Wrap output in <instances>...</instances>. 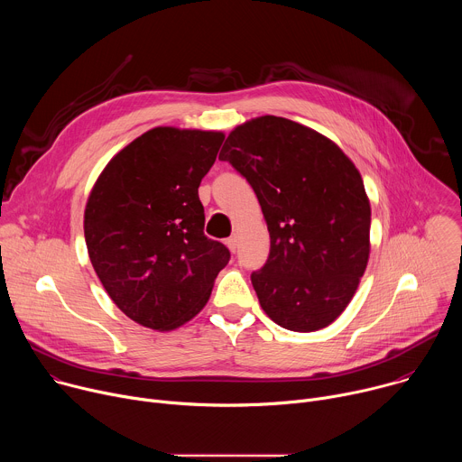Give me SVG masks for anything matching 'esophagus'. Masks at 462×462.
Listing matches in <instances>:
<instances>
[{"instance_id":"34e87169","label":"esophagus","mask_w":462,"mask_h":462,"mask_svg":"<svg viewBox=\"0 0 462 462\" xmlns=\"http://www.w3.org/2000/svg\"><path fill=\"white\" fill-rule=\"evenodd\" d=\"M226 246L230 248V252H236V248H237V237H236V236L228 237V239H226Z\"/></svg>"}]
</instances>
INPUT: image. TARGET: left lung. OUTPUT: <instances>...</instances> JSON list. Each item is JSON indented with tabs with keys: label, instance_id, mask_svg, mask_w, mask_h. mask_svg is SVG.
Instances as JSON below:
<instances>
[{
	"label": "left lung",
	"instance_id": "8db88e82",
	"mask_svg": "<svg viewBox=\"0 0 462 462\" xmlns=\"http://www.w3.org/2000/svg\"><path fill=\"white\" fill-rule=\"evenodd\" d=\"M254 188L271 254L250 280L283 328L312 333L353 300L369 259L371 205L353 161L325 135L265 115L232 129L219 153Z\"/></svg>",
	"mask_w": 462,
	"mask_h": 462
}]
</instances>
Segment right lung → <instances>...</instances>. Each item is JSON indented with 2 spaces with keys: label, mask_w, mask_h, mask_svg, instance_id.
I'll use <instances>...</instances> for the list:
<instances>
[{
  "label": "right lung",
  "mask_w": 462,
  "mask_h": 462,
  "mask_svg": "<svg viewBox=\"0 0 462 462\" xmlns=\"http://www.w3.org/2000/svg\"><path fill=\"white\" fill-rule=\"evenodd\" d=\"M223 141V131L153 127L107 162L89 193L93 269L113 303L153 331H173L199 312L230 259L205 236L199 201Z\"/></svg>",
  "instance_id": "add662e5"
}]
</instances>
